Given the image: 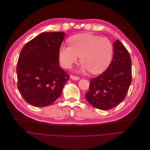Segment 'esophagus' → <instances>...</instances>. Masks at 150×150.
<instances>
[{"mask_svg":"<svg viewBox=\"0 0 150 150\" xmlns=\"http://www.w3.org/2000/svg\"><path fill=\"white\" fill-rule=\"evenodd\" d=\"M70 78L72 79H74V80H79V76H74V75H71L70 76Z\"/></svg>","mask_w":150,"mask_h":150,"instance_id":"esophagus-1","label":"esophagus"}]
</instances>
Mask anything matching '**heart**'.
Segmentation results:
<instances>
[{
    "label": "heart",
    "instance_id": "b5f03b06",
    "mask_svg": "<svg viewBox=\"0 0 150 150\" xmlns=\"http://www.w3.org/2000/svg\"><path fill=\"white\" fill-rule=\"evenodd\" d=\"M69 41L70 45H61L59 51L62 67L70 68L79 56L82 71L89 70L93 74L100 73L110 64L113 46L107 38L84 33L73 35Z\"/></svg>",
    "mask_w": 150,
    "mask_h": 150
}]
</instances>
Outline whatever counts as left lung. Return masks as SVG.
I'll use <instances>...</instances> for the list:
<instances>
[{"label":"left lung","instance_id":"8db88e82","mask_svg":"<svg viewBox=\"0 0 150 150\" xmlns=\"http://www.w3.org/2000/svg\"><path fill=\"white\" fill-rule=\"evenodd\" d=\"M112 60L103 73L90 81L85 95L91 105L101 110L116 107L125 98L131 83V60L128 50L118 39L113 42Z\"/></svg>","mask_w":150,"mask_h":150}]
</instances>
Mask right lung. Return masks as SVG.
<instances>
[{
    "instance_id": "right-lung-1",
    "label": "right lung",
    "mask_w": 150,
    "mask_h": 150,
    "mask_svg": "<svg viewBox=\"0 0 150 150\" xmlns=\"http://www.w3.org/2000/svg\"><path fill=\"white\" fill-rule=\"evenodd\" d=\"M62 32L43 33L22 47L17 64V88L30 105H51L61 95L69 76L59 66Z\"/></svg>"
}]
</instances>
